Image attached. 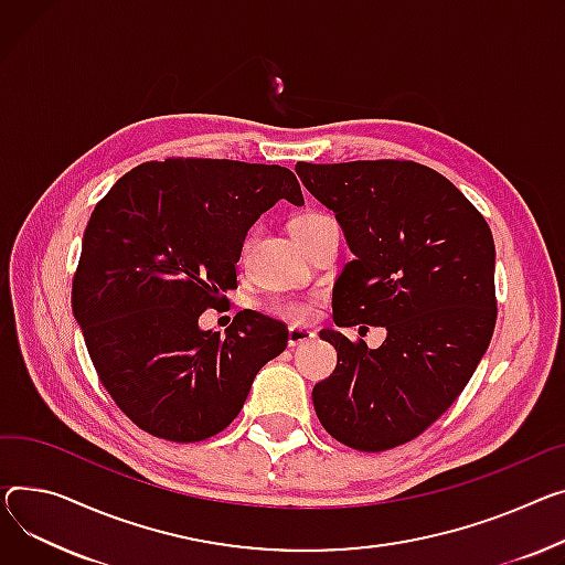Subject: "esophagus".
Listing matches in <instances>:
<instances>
[{
	"mask_svg": "<svg viewBox=\"0 0 565 565\" xmlns=\"http://www.w3.org/2000/svg\"><path fill=\"white\" fill-rule=\"evenodd\" d=\"M316 333L311 329H305V327H290L288 329V345L295 348V345H302V343H309L311 338Z\"/></svg>",
	"mask_w": 565,
	"mask_h": 565,
	"instance_id": "esophagus-1",
	"label": "esophagus"
}]
</instances>
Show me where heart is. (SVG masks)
Masks as SVG:
<instances>
[{
	"label": "heart",
	"mask_w": 565,
	"mask_h": 565,
	"mask_svg": "<svg viewBox=\"0 0 565 565\" xmlns=\"http://www.w3.org/2000/svg\"><path fill=\"white\" fill-rule=\"evenodd\" d=\"M329 220L322 213H305L290 220V232L299 245H305V241L320 227V224ZM318 297H297V295H277L268 299L266 311L273 313L279 320H286L290 324H307L316 318L318 313Z\"/></svg>",
	"instance_id": "heart-1"
}]
</instances>
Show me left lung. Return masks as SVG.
Masks as SVG:
<instances>
[{"label":"left lung","mask_w":565,"mask_h":565,"mask_svg":"<svg viewBox=\"0 0 565 565\" xmlns=\"http://www.w3.org/2000/svg\"><path fill=\"white\" fill-rule=\"evenodd\" d=\"M295 172L335 213L354 254L333 286L335 327L388 331L377 350L320 331L338 363L316 384L313 406L335 440L384 452L431 427L488 350L493 234L452 181L416 161H299Z\"/></svg>","instance_id":"1"}]
</instances>
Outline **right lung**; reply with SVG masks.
Listing matches in <instances>:
<instances>
[{
	"mask_svg": "<svg viewBox=\"0 0 565 565\" xmlns=\"http://www.w3.org/2000/svg\"><path fill=\"white\" fill-rule=\"evenodd\" d=\"M279 200L305 204L288 168L172 157L134 168L97 202L72 313L102 386L142 431L172 443L220 434L286 350V324L256 311L236 313L224 335L198 324L238 286L247 230Z\"/></svg>",
	"mask_w": 565,
	"mask_h": 565,
	"instance_id": "obj_1",
	"label": "right lung"
}]
</instances>
